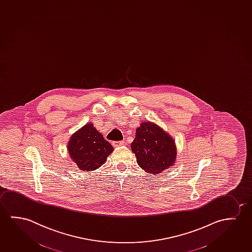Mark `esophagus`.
Listing matches in <instances>:
<instances>
[{"label":"esophagus","mask_w":252,"mask_h":252,"mask_svg":"<svg viewBox=\"0 0 252 252\" xmlns=\"http://www.w3.org/2000/svg\"><path fill=\"white\" fill-rule=\"evenodd\" d=\"M125 144V141L123 140H121V141H115V142H113V146H123Z\"/></svg>","instance_id":"34e87169"}]
</instances>
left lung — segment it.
<instances>
[{"mask_svg": "<svg viewBox=\"0 0 252 252\" xmlns=\"http://www.w3.org/2000/svg\"><path fill=\"white\" fill-rule=\"evenodd\" d=\"M131 148L138 164L150 174H158L175 163V141L160 126L149 121H144L136 129Z\"/></svg>", "mask_w": 252, "mask_h": 252, "instance_id": "left-lung-1", "label": "left lung"}]
</instances>
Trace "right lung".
Masks as SVG:
<instances>
[{
    "label": "right lung",
    "instance_id": "right-lung-1",
    "mask_svg": "<svg viewBox=\"0 0 252 252\" xmlns=\"http://www.w3.org/2000/svg\"><path fill=\"white\" fill-rule=\"evenodd\" d=\"M67 150L80 170L92 172L106 162L113 147L94 125L88 123L71 136Z\"/></svg>",
    "mask_w": 252,
    "mask_h": 252
}]
</instances>
